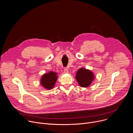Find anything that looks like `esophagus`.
I'll use <instances>...</instances> for the list:
<instances>
[{
	"mask_svg": "<svg viewBox=\"0 0 133 133\" xmlns=\"http://www.w3.org/2000/svg\"><path fill=\"white\" fill-rule=\"evenodd\" d=\"M64 72L65 73V74H68L69 72H68V69L67 68H65V69H64Z\"/></svg>",
	"mask_w": 133,
	"mask_h": 133,
	"instance_id": "34e87169",
	"label": "esophagus"
}]
</instances>
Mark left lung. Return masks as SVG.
Wrapping results in <instances>:
<instances>
[{
  "mask_svg": "<svg viewBox=\"0 0 133 133\" xmlns=\"http://www.w3.org/2000/svg\"><path fill=\"white\" fill-rule=\"evenodd\" d=\"M75 78L81 87H87L91 85L95 77L91 70L82 67L76 72Z\"/></svg>",
  "mask_w": 133,
  "mask_h": 133,
  "instance_id": "obj_1",
  "label": "left lung"
}]
</instances>
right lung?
Returning a JSON list of instances; mask_svg holds the SVG:
<instances>
[{"label":"right lung","mask_w":133,"mask_h":133,"mask_svg":"<svg viewBox=\"0 0 133 133\" xmlns=\"http://www.w3.org/2000/svg\"><path fill=\"white\" fill-rule=\"evenodd\" d=\"M58 73L53 71L45 73L41 78L40 84L45 89L47 90L52 89L58 79Z\"/></svg>","instance_id":"1"}]
</instances>
